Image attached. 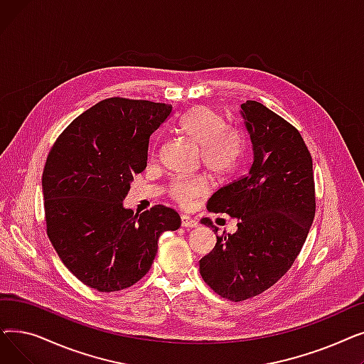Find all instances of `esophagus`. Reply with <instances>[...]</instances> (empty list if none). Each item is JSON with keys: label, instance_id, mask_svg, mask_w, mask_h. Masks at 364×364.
I'll list each match as a JSON object with an SVG mask.
<instances>
[{"label": "esophagus", "instance_id": "esophagus-1", "mask_svg": "<svg viewBox=\"0 0 364 364\" xmlns=\"http://www.w3.org/2000/svg\"><path fill=\"white\" fill-rule=\"evenodd\" d=\"M181 225H183L184 228H196V227L199 225V223H198L196 220H193V218L187 217V215H183V217H181Z\"/></svg>", "mask_w": 364, "mask_h": 364}]
</instances>
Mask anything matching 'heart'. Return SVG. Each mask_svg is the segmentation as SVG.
Here are the masks:
<instances>
[{"instance_id":"b5f03b06","label":"heart","mask_w":364,"mask_h":364,"mask_svg":"<svg viewBox=\"0 0 364 364\" xmlns=\"http://www.w3.org/2000/svg\"><path fill=\"white\" fill-rule=\"evenodd\" d=\"M178 131L200 149L205 168L215 177H227L239 166L246 151V140L239 128L227 127L225 119L211 107L190 109L178 122ZM208 184L202 178L177 180L171 184L169 195L181 206L203 196Z\"/></svg>"}]
</instances>
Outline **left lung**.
<instances>
[{"mask_svg":"<svg viewBox=\"0 0 364 364\" xmlns=\"http://www.w3.org/2000/svg\"><path fill=\"white\" fill-rule=\"evenodd\" d=\"M240 109L252 165L206 205L209 213L237 218V232L217 236L214 250L199 261L209 288L235 302L262 294L291 269L316 213L313 161L299 131L258 102ZM202 224L215 227L209 218Z\"/></svg>","mask_w":364,"mask_h":364,"instance_id":"8db88e82","label":"left lung"}]
</instances>
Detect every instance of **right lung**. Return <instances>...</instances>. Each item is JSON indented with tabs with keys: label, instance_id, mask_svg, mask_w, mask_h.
I'll return each instance as SVG.
<instances>
[{
	"label": "right lung",
	"instance_id": "add662e5",
	"mask_svg": "<svg viewBox=\"0 0 364 364\" xmlns=\"http://www.w3.org/2000/svg\"><path fill=\"white\" fill-rule=\"evenodd\" d=\"M172 106L110 97L80 114L53 144L43 172L47 235L68 270L99 292L137 283L164 232L181 225L164 205L124 208L134 176L147 165L151 134Z\"/></svg>",
	"mask_w": 364,
	"mask_h": 364
}]
</instances>
